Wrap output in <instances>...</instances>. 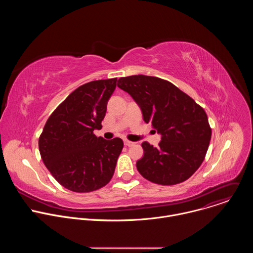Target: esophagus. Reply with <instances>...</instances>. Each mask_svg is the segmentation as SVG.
Instances as JSON below:
<instances>
[{
	"label": "esophagus",
	"mask_w": 253,
	"mask_h": 253,
	"mask_svg": "<svg viewBox=\"0 0 253 253\" xmlns=\"http://www.w3.org/2000/svg\"><path fill=\"white\" fill-rule=\"evenodd\" d=\"M133 144H134L133 142H131V141H129V140H127V139L124 140V145H125V146H132Z\"/></svg>",
	"instance_id": "obj_1"
}]
</instances>
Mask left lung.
Here are the masks:
<instances>
[{
	"mask_svg": "<svg viewBox=\"0 0 253 253\" xmlns=\"http://www.w3.org/2000/svg\"><path fill=\"white\" fill-rule=\"evenodd\" d=\"M117 86L140 106L143 120L150 123L161 141L158 147L142 143L139 173L161 185L181 183L202 164L211 139V128L203 108L190 96L161 78L134 75L122 77Z\"/></svg>",
	"mask_w": 253,
	"mask_h": 253,
	"instance_id": "8db88e82",
	"label": "left lung"
}]
</instances>
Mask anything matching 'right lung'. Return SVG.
I'll use <instances>...</instances> for the list:
<instances>
[{"mask_svg":"<svg viewBox=\"0 0 253 253\" xmlns=\"http://www.w3.org/2000/svg\"><path fill=\"white\" fill-rule=\"evenodd\" d=\"M117 78L86 83L72 92L48 118L39 138L42 160L65 188L91 192L110 182L123 149L120 138L105 140L101 129Z\"/></svg>","mask_w":253,"mask_h":253,"instance_id":"obj_1","label":"right lung"}]
</instances>
